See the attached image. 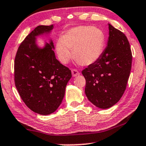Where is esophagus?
I'll return each instance as SVG.
<instances>
[{"label": "esophagus", "instance_id": "1", "mask_svg": "<svg viewBox=\"0 0 146 146\" xmlns=\"http://www.w3.org/2000/svg\"><path fill=\"white\" fill-rule=\"evenodd\" d=\"M79 74H80V73L78 72L77 70H75V69L72 70V75L73 77L79 75Z\"/></svg>", "mask_w": 146, "mask_h": 146}]
</instances>
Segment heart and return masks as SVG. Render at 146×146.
I'll list each match as a JSON object with an SVG mask.
<instances>
[{
    "label": "heart",
    "mask_w": 146,
    "mask_h": 146,
    "mask_svg": "<svg viewBox=\"0 0 146 146\" xmlns=\"http://www.w3.org/2000/svg\"><path fill=\"white\" fill-rule=\"evenodd\" d=\"M105 36L98 29L82 26L70 29L56 45L59 60L66 64L74 56L81 64L89 66L98 61L103 52Z\"/></svg>",
    "instance_id": "1"
}]
</instances>
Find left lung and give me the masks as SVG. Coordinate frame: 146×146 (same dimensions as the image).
<instances>
[{"label":"left lung","instance_id":"8db88e82","mask_svg":"<svg viewBox=\"0 0 146 146\" xmlns=\"http://www.w3.org/2000/svg\"><path fill=\"white\" fill-rule=\"evenodd\" d=\"M107 46L98 61L82 70L89 101L101 109L113 106L126 88L132 55L127 37L108 24Z\"/></svg>","mask_w":146,"mask_h":146}]
</instances>
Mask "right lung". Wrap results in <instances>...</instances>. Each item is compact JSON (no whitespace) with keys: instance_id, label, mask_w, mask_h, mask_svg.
Masks as SVG:
<instances>
[{"instance_id":"right-lung-1","label":"right lung","mask_w":146,"mask_h":146,"mask_svg":"<svg viewBox=\"0 0 146 146\" xmlns=\"http://www.w3.org/2000/svg\"><path fill=\"white\" fill-rule=\"evenodd\" d=\"M53 25L38 26L26 37L15 60V86L22 100L34 112L49 115L61 104L66 87L72 77L70 70L56 58L50 38ZM48 37L43 46L37 38Z\"/></svg>"}]
</instances>
